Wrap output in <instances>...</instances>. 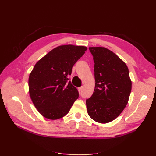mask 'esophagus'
Returning <instances> with one entry per match:
<instances>
[{"label": "esophagus", "mask_w": 156, "mask_h": 156, "mask_svg": "<svg viewBox=\"0 0 156 156\" xmlns=\"http://www.w3.org/2000/svg\"><path fill=\"white\" fill-rule=\"evenodd\" d=\"M83 87H79V88H78V90H79V92H81V91L83 90Z\"/></svg>", "instance_id": "obj_1"}]
</instances>
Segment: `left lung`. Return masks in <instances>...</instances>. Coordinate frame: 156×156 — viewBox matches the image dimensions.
Returning a JSON list of instances; mask_svg holds the SVG:
<instances>
[{"instance_id":"obj_1","label":"left lung","mask_w":156,"mask_h":156,"mask_svg":"<svg viewBox=\"0 0 156 156\" xmlns=\"http://www.w3.org/2000/svg\"><path fill=\"white\" fill-rule=\"evenodd\" d=\"M94 62L95 88L86 101L88 114L92 120L105 124L123 111L131 90V81L126 63L103 47L89 48Z\"/></svg>"}]
</instances>
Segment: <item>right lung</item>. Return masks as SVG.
<instances>
[{"mask_svg": "<svg viewBox=\"0 0 156 156\" xmlns=\"http://www.w3.org/2000/svg\"><path fill=\"white\" fill-rule=\"evenodd\" d=\"M85 46L60 45L37 61L29 75V90L33 104L50 120L66 115L79 97L68 76L72 67L87 51Z\"/></svg>", "mask_w": 156, "mask_h": 156, "instance_id": "1", "label": "right lung"}]
</instances>
